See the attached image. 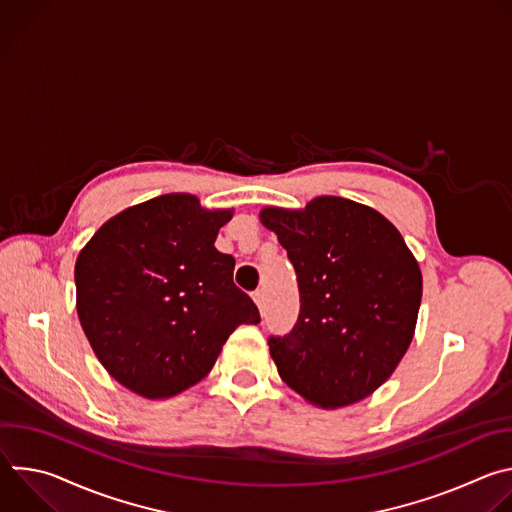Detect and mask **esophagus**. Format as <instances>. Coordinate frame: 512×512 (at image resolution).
<instances>
[{
	"label": "esophagus",
	"instance_id": "obj_1",
	"mask_svg": "<svg viewBox=\"0 0 512 512\" xmlns=\"http://www.w3.org/2000/svg\"><path fill=\"white\" fill-rule=\"evenodd\" d=\"M253 302L257 304V308L261 310L263 308V302H265V294H263V289H257L255 294H253Z\"/></svg>",
	"mask_w": 512,
	"mask_h": 512
}]
</instances>
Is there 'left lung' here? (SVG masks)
Wrapping results in <instances>:
<instances>
[{
	"mask_svg": "<svg viewBox=\"0 0 512 512\" xmlns=\"http://www.w3.org/2000/svg\"><path fill=\"white\" fill-rule=\"evenodd\" d=\"M259 218L300 287L294 330L269 338L279 377L322 409L373 395L405 356L421 306V269L401 233L379 210L340 196L265 206Z\"/></svg>",
	"mask_w": 512,
	"mask_h": 512,
	"instance_id": "1",
	"label": "left lung"
}]
</instances>
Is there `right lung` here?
I'll return each instance as SVG.
<instances>
[{
	"label": "right lung",
	"mask_w": 512,
	"mask_h": 512,
	"mask_svg": "<svg viewBox=\"0 0 512 512\" xmlns=\"http://www.w3.org/2000/svg\"><path fill=\"white\" fill-rule=\"evenodd\" d=\"M233 208L172 192L133 204L81 249L77 314L105 371L145 399L202 381L259 310L233 283L235 259L214 247Z\"/></svg>",
	"instance_id": "1"
}]
</instances>
